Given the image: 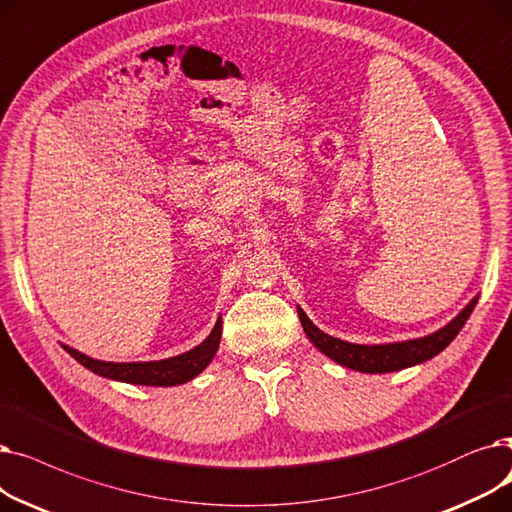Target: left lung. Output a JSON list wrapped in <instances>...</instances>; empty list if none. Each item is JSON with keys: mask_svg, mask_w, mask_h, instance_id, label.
Listing matches in <instances>:
<instances>
[{"mask_svg": "<svg viewBox=\"0 0 512 512\" xmlns=\"http://www.w3.org/2000/svg\"><path fill=\"white\" fill-rule=\"evenodd\" d=\"M477 300L479 296H475L465 308H462L448 325L440 327L429 335L404 339V342L371 344V346L352 344V342H346V339H339L321 331L308 319V314L300 306H298V316L312 346L319 352H323L327 358H331L333 362L358 373H394V371L415 367V364H421L437 356L442 350H446L452 339L458 335V331L462 329V325L467 323Z\"/></svg>", "mask_w": 512, "mask_h": 512, "instance_id": "8db88e82", "label": "left lung"}]
</instances>
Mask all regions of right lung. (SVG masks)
<instances>
[{"instance_id":"obj_1","label":"right lung","mask_w":512,"mask_h":512,"mask_svg":"<svg viewBox=\"0 0 512 512\" xmlns=\"http://www.w3.org/2000/svg\"><path fill=\"white\" fill-rule=\"evenodd\" d=\"M223 335V319L218 316L210 335L196 348L183 352L173 358L164 360H150V362H108L91 358L75 348L62 344V348L81 362L85 369L91 373L120 381V383H133V385H148V387H173L196 379L208 364L212 362L218 346H221Z\"/></svg>"}]
</instances>
